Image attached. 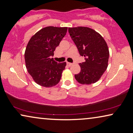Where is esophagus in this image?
I'll use <instances>...</instances> for the list:
<instances>
[{"mask_svg": "<svg viewBox=\"0 0 133 133\" xmlns=\"http://www.w3.org/2000/svg\"><path fill=\"white\" fill-rule=\"evenodd\" d=\"M67 66H71L73 64H72V63H71L67 62Z\"/></svg>", "mask_w": 133, "mask_h": 133, "instance_id": "1", "label": "esophagus"}]
</instances>
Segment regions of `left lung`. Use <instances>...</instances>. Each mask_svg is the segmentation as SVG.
I'll use <instances>...</instances> for the list:
<instances>
[{"label": "left lung", "instance_id": "left-lung-1", "mask_svg": "<svg viewBox=\"0 0 133 133\" xmlns=\"http://www.w3.org/2000/svg\"><path fill=\"white\" fill-rule=\"evenodd\" d=\"M69 32L80 55L85 61L80 63L81 71L75 78L81 84L95 83L108 67L109 50L101 35L88 27L69 28Z\"/></svg>", "mask_w": 133, "mask_h": 133}]
</instances>
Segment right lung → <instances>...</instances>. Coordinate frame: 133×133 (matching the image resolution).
<instances>
[{"label":"right lung","mask_w":133,"mask_h":133,"mask_svg":"<svg viewBox=\"0 0 133 133\" xmlns=\"http://www.w3.org/2000/svg\"><path fill=\"white\" fill-rule=\"evenodd\" d=\"M67 27L47 26L30 39L25 52L26 67L38 85L52 87L60 81L66 63L54 60V52L66 34Z\"/></svg>","instance_id":"obj_1"}]
</instances>
